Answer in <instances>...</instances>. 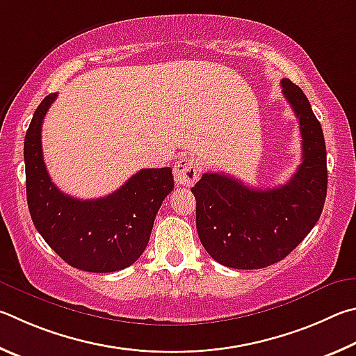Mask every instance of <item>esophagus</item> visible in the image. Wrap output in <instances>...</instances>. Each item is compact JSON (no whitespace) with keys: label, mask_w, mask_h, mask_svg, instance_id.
<instances>
[{"label":"esophagus","mask_w":356,"mask_h":356,"mask_svg":"<svg viewBox=\"0 0 356 356\" xmlns=\"http://www.w3.org/2000/svg\"><path fill=\"white\" fill-rule=\"evenodd\" d=\"M173 177H175V181H177V184L179 186H186V188H189V186L195 184L198 177H200L195 158H192V156H184V158L175 162Z\"/></svg>","instance_id":"34e87169"}]
</instances>
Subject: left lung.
<instances>
[{
	"label": "left lung",
	"mask_w": 356,
	"mask_h": 356,
	"mask_svg": "<svg viewBox=\"0 0 356 356\" xmlns=\"http://www.w3.org/2000/svg\"><path fill=\"white\" fill-rule=\"evenodd\" d=\"M282 87L302 134V164L294 177L280 188L253 189L228 175L208 172L191 189L204 250L233 269H263L288 257L313 229L325 203L322 127L300 87L286 78Z\"/></svg>",
	"instance_id": "obj_1"
}]
</instances>
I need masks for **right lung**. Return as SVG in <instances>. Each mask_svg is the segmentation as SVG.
<instances>
[{"mask_svg":"<svg viewBox=\"0 0 356 356\" xmlns=\"http://www.w3.org/2000/svg\"><path fill=\"white\" fill-rule=\"evenodd\" d=\"M58 97L42 99L24 137L26 198L31 219L67 264L86 272H115L139 259L154 217L175 188L170 167L142 168L120 189L97 200H78L56 188L42 154V123Z\"/></svg>","mask_w":356,"mask_h":356,"instance_id":"add662e5","label":"right lung"}]
</instances>
